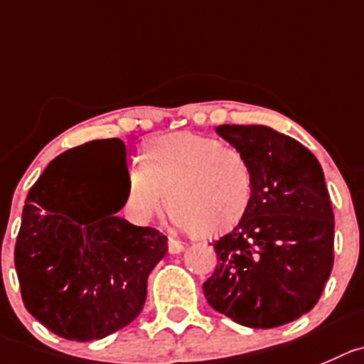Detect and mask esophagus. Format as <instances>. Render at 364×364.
Returning a JSON list of instances; mask_svg holds the SVG:
<instances>
[{"label":"esophagus","mask_w":364,"mask_h":364,"mask_svg":"<svg viewBox=\"0 0 364 364\" xmlns=\"http://www.w3.org/2000/svg\"><path fill=\"white\" fill-rule=\"evenodd\" d=\"M168 248H169V254H180V252L186 250V245L178 240H169Z\"/></svg>","instance_id":"obj_1"}]
</instances>
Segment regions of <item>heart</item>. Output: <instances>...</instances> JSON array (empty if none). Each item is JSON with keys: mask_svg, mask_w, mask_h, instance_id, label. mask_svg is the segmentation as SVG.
I'll use <instances>...</instances> for the list:
<instances>
[{"mask_svg": "<svg viewBox=\"0 0 364 364\" xmlns=\"http://www.w3.org/2000/svg\"><path fill=\"white\" fill-rule=\"evenodd\" d=\"M175 220L198 236L230 230L247 214L254 173L241 150L214 137L180 132L144 146L128 176L127 209L137 221L157 216L166 203Z\"/></svg>", "mask_w": 364, "mask_h": 364, "instance_id": "obj_1", "label": "heart"}]
</instances>
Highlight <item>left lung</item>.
Masks as SVG:
<instances>
[{
  "instance_id": "1",
  "label": "left lung",
  "mask_w": 364,
  "mask_h": 364,
  "mask_svg": "<svg viewBox=\"0 0 364 364\" xmlns=\"http://www.w3.org/2000/svg\"><path fill=\"white\" fill-rule=\"evenodd\" d=\"M216 132L248 159L254 193L240 223L213 243L218 266L203 295L247 327L289 323L316 306L334 262V213L321 166L269 127L220 124Z\"/></svg>"
}]
</instances>
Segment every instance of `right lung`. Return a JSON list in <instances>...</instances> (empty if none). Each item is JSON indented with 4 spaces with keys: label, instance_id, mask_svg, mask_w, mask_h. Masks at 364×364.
<instances>
[{
    "label": "right lung",
    "instance_id": "1",
    "mask_svg": "<svg viewBox=\"0 0 364 364\" xmlns=\"http://www.w3.org/2000/svg\"><path fill=\"white\" fill-rule=\"evenodd\" d=\"M112 162L127 169L116 137L71 148L48 164L24 202L14 250L24 307L71 341L102 340L136 320L148 275L168 252L164 234L116 216L128 178L121 191L109 175Z\"/></svg>",
    "mask_w": 364,
    "mask_h": 364
}]
</instances>
